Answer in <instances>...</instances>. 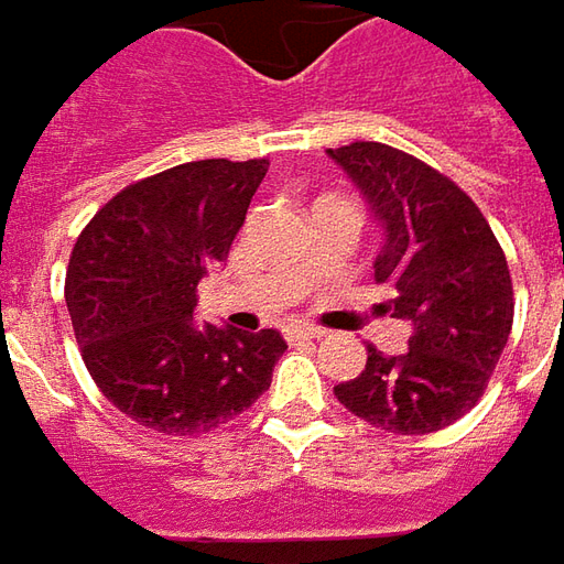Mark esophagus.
Returning <instances> with one entry per match:
<instances>
[{
    "label": "esophagus",
    "mask_w": 564,
    "mask_h": 564,
    "mask_svg": "<svg viewBox=\"0 0 564 564\" xmlns=\"http://www.w3.org/2000/svg\"><path fill=\"white\" fill-rule=\"evenodd\" d=\"M289 341H297V338H323L326 336V329H319V326H311V323H301V326H292L289 333Z\"/></svg>",
    "instance_id": "1"
}]
</instances>
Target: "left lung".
I'll return each mask as SVG.
<instances>
[{
    "label": "left lung",
    "instance_id": "1",
    "mask_svg": "<svg viewBox=\"0 0 564 564\" xmlns=\"http://www.w3.org/2000/svg\"><path fill=\"white\" fill-rule=\"evenodd\" d=\"M382 223L373 279L382 314L411 323L401 355L367 345L360 377L336 399L386 433L443 430L480 401L509 341L514 292L506 253L477 204L417 156L389 143L329 150Z\"/></svg>",
    "mask_w": 564,
    "mask_h": 564
}]
</instances>
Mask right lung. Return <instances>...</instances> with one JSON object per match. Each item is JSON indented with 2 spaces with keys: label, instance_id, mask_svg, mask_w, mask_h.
<instances>
[{
  "label": "right lung",
  "instance_id": "obj_1",
  "mask_svg": "<svg viewBox=\"0 0 564 564\" xmlns=\"http://www.w3.org/2000/svg\"><path fill=\"white\" fill-rule=\"evenodd\" d=\"M267 160H197L119 191L77 235L65 304L99 392L147 430L209 433L272 382L275 329L194 323L197 285L245 226Z\"/></svg>",
  "mask_w": 564,
  "mask_h": 564
}]
</instances>
